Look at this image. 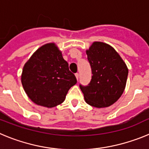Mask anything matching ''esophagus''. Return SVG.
Returning a JSON list of instances; mask_svg holds the SVG:
<instances>
[{
  "label": "esophagus",
  "mask_w": 149,
  "mask_h": 149,
  "mask_svg": "<svg viewBox=\"0 0 149 149\" xmlns=\"http://www.w3.org/2000/svg\"><path fill=\"white\" fill-rule=\"evenodd\" d=\"M79 76H80V75H79V73H76L75 74V77H76V78H77V81L79 80Z\"/></svg>",
  "instance_id": "esophagus-1"
}]
</instances>
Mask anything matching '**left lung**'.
Instances as JSON below:
<instances>
[{"label": "left lung", "mask_w": 149, "mask_h": 149, "mask_svg": "<svg viewBox=\"0 0 149 149\" xmlns=\"http://www.w3.org/2000/svg\"><path fill=\"white\" fill-rule=\"evenodd\" d=\"M92 79L86 86L80 84L88 104L107 107L121 97L125 88L128 69L113 48L95 42L86 51Z\"/></svg>", "instance_id": "left-lung-1"}]
</instances>
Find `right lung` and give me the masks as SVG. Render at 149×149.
<instances>
[{"label": "right lung", "mask_w": 149, "mask_h": 149, "mask_svg": "<svg viewBox=\"0 0 149 149\" xmlns=\"http://www.w3.org/2000/svg\"><path fill=\"white\" fill-rule=\"evenodd\" d=\"M76 83L75 75L54 43L39 48L22 71V84L27 96L46 107L63 103L68 89Z\"/></svg>", "instance_id": "right-lung-1"}]
</instances>
